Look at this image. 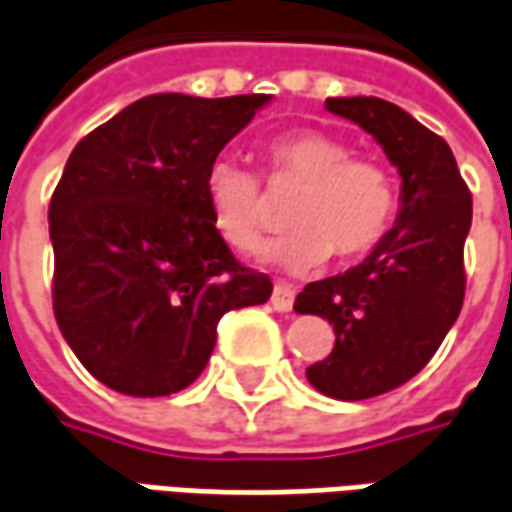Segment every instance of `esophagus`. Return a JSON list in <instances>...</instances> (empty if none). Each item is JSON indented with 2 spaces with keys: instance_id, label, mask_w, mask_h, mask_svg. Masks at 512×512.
Wrapping results in <instances>:
<instances>
[{
  "instance_id": "34e87169",
  "label": "esophagus",
  "mask_w": 512,
  "mask_h": 512,
  "mask_svg": "<svg viewBox=\"0 0 512 512\" xmlns=\"http://www.w3.org/2000/svg\"><path fill=\"white\" fill-rule=\"evenodd\" d=\"M271 305H274V311L288 314V311L294 308V291H291L288 285H274V291H271Z\"/></svg>"
}]
</instances>
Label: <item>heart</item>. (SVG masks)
<instances>
[{"label": "heart", "mask_w": 512, "mask_h": 512, "mask_svg": "<svg viewBox=\"0 0 512 512\" xmlns=\"http://www.w3.org/2000/svg\"><path fill=\"white\" fill-rule=\"evenodd\" d=\"M269 179L302 184L288 210L283 238L263 246L260 260L285 274L322 266L330 252L358 257L384 238L398 207L395 179L381 162L353 156L344 139L297 128L266 145ZM212 229L238 252H252L266 227L260 179L235 159H215L204 176Z\"/></svg>", "instance_id": "heart-1"}]
</instances>
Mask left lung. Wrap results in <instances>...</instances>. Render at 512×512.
<instances>
[{"label":"left lung","instance_id":"left-lung-1","mask_svg":"<svg viewBox=\"0 0 512 512\" xmlns=\"http://www.w3.org/2000/svg\"><path fill=\"white\" fill-rule=\"evenodd\" d=\"M325 109L356 123L401 176V212L358 266L305 285L294 311L328 319L336 344L311 364V387L364 401L415 378L457 322L465 297L462 249L471 193L448 142L381 97H328Z\"/></svg>","mask_w":512,"mask_h":512}]
</instances>
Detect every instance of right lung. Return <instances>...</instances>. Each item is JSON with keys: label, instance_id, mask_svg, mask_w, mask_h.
I'll list each match as a JSON object with an SVG mask.
<instances>
[{"label": "right lung", "instance_id": "obj_1", "mask_svg": "<svg viewBox=\"0 0 512 512\" xmlns=\"http://www.w3.org/2000/svg\"><path fill=\"white\" fill-rule=\"evenodd\" d=\"M271 95H148L83 137L50 201L52 308L100 384L134 398L190 387L218 319L271 297L212 229L204 176Z\"/></svg>", "mask_w": 512, "mask_h": 512}]
</instances>
